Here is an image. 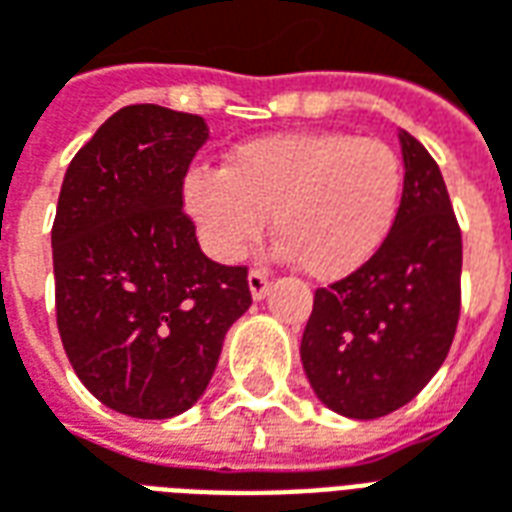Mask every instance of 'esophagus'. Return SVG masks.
I'll return each instance as SVG.
<instances>
[{
    "instance_id": "34e87169",
    "label": "esophagus",
    "mask_w": 512,
    "mask_h": 512,
    "mask_svg": "<svg viewBox=\"0 0 512 512\" xmlns=\"http://www.w3.org/2000/svg\"><path fill=\"white\" fill-rule=\"evenodd\" d=\"M268 285H271L268 271H263V268H252V271H249V290H252V299H263L268 293Z\"/></svg>"
}]
</instances>
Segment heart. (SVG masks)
I'll return each mask as SVG.
<instances>
[{"label": "heart", "mask_w": 512, "mask_h": 512, "mask_svg": "<svg viewBox=\"0 0 512 512\" xmlns=\"http://www.w3.org/2000/svg\"><path fill=\"white\" fill-rule=\"evenodd\" d=\"M403 158L384 139L343 131L260 136L224 169H191L183 200L208 252L246 255L271 227L279 252L312 279H340L376 252L395 222Z\"/></svg>", "instance_id": "1"}]
</instances>
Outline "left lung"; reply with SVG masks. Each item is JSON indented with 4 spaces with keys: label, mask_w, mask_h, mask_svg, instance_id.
<instances>
[{
    "label": "left lung",
    "mask_w": 512,
    "mask_h": 512,
    "mask_svg": "<svg viewBox=\"0 0 512 512\" xmlns=\"http://www.w3.org/2000/svg\"><path fill=\"white\" fill-rule=\"evenodd\" d=\"M403 145V197L370 260L315 290L301 365L315 395L354 419L384 417L425 389L461 318V227L439 164Z\"/></svg>",
    "instance_id": "8db88e82"
}]
</instances>
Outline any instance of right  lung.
Instances as JSON below:
<instances>
[{
  "instance_id": "right-lung-1",
  "label": "right lung",
  "mask_w": 512,
  "mask_h": 512,
  "mask_svg": "<svg viewBox=\"0 0 512 512\" xmlns=\"http://www.w3.org/2000/svg\"><path fill=\"white\" fill-rule=\"evenodd\" d=\"M208 139L200 115L123 106L73 156L51 227L62 348L104 406L175 417L211 381L252 304L246 266L202 255L183 180Z\"/></svg>"
}]
</instances>
